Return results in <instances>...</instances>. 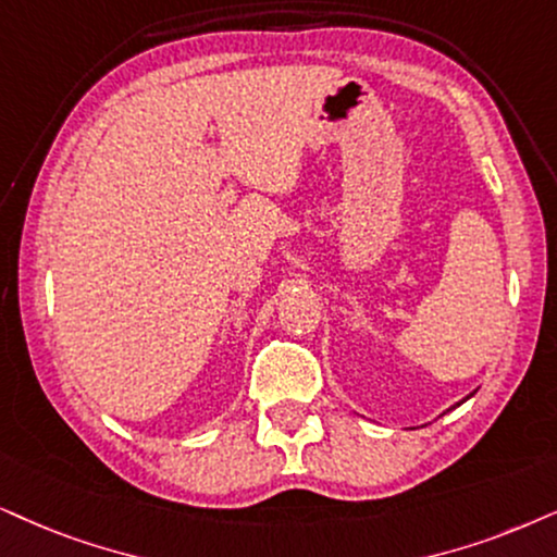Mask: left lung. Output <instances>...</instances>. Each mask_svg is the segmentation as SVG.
I'll return each mask as SVG.
<instances>
[{"label": "left lung", "instance_id": "obj_1", "mask_svg": "<svg viewBox=\"0 0 557 557\" xmlns=\"http://www.w3.org/2000/svg\"><path fill=\"white\" fill-rule=\"evenodd\" d=\"M470 396H473V393H470ZM470 396H466V398H462V400H460V404H466V400H468ZM460 404H457V406H460Z\"/></svg>", "mask_w": 557, "mask_h": 557}]
</instances>
